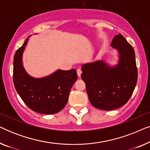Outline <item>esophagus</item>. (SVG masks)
Here are the masks:
<instances>
[{
  "mask_svg": "<svg viewBox=\"0 0 150 150\" xmlns=\"http://www.w3.org/2000/svg\"><path fill=\"white\" fill-rule=\"evenodd\" d=\"M76 71H77V74H78V76H79V77L81 76V74H82L81 69H78L77 70H76Z\"/></svg>",
  "mask_w": 150,
  "mask_h": 150,
  "instance_id": "obj_1",
  "label": "esophagus"
}]
</instances>
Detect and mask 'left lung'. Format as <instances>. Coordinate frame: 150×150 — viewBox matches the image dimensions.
I'll use <instances>...</instances> for the list:
<instances>
[{"mask_svg": "<svg viewBox=\"0 0 150 150\" xmlns=\"http://www.w3.org/2000/svg\"><path fill=\"white\" fill-rule=\"evenodd\" d=\"M111 46L120 52L117 66L108 67L102 61L82 66L81 78L90 102L94 107L104 110L116 109L126 104L138 78L134 50L122 34L115 36Z\"/></svg>", "mask_w": 150, "mask_h": 150, "instance_id": "1", "label": "left lung"}]
</instances>
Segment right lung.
I'll use <instances>...</instances> for the list:
<instances>
[{
    "label": "right lung",
    "mask_w": 150,
    "mask_h": 150,
    "mask_svg": "<svg viewBox=\"0 0 150 150\" xmlns=\"http://www.w3.org/2000/svg\"><path fill=\"white\" fill-rule=\"evenodd\" d=\"M28 38L13 57V79L15 88L30 109L42 114H54L63 109L78 75L75 69H59L49 76L34 79L27 74L22 63Z\"/></svg>",
    "instance_id": "obj_1"
}]
</instances>
